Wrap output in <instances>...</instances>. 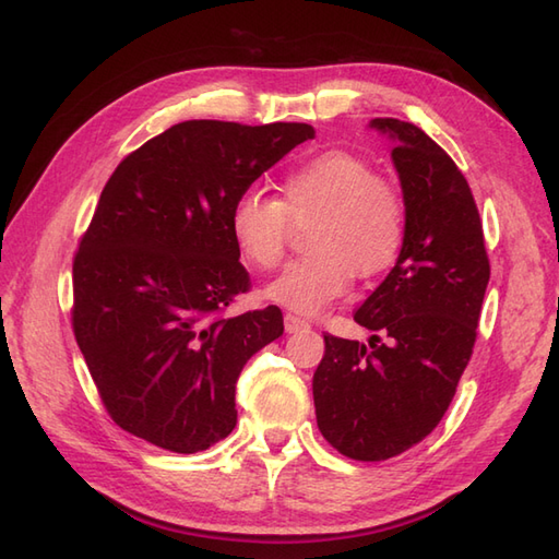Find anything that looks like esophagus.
<instances>
[{
    "mask_svg": "<svg viewBox=\"0 0 559 559\" xmlns=\"http://www.w3.org/2000/svg\"><path fill=\"white\" fill-rule=\"evenodd\" d=\"M309 323L305 319L295 317V313H285V333H299V331H307Z\"/></svg>",
    "mask_w": 559,
    "mask_h": 559,
    "instance_id": "esophagus-1",
    "label": "esophagus"
}]
</instances>
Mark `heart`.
<instances>
[{"instance_id": "heart-1", "label": "heart", "mask_w": 559, "mask_h": 559, "mask_svg": "<svg viewBox=\"0 0 559 559\" xmlns=\"http://www.w3.org/2000/svg\"><path fill=\"white\" fill-rule=\"evenodd\" d=\"M281 198L246 193L231 207V236L242 260L274 269L290 228L305 226V250L271 281L264 295L295 313H319L349 288L352 274L364 281L390 271L406 240V203L390 179L349 151L307 157L278 183Z\"/></svg>"}]
</instances>
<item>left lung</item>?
Listing matches in <instances>:
<instances>
[{"instance_id":"left-lung-1","label":"left lung","mask_w":559,"mask_h":559,"mask_svg":"<svg viewBox=\"0 0 559 559\" xmlns=\"http://www.w3.org/2000/svg\"><path fill=\"white\" fill-rule=\"evenodd\" d=\"M370 127L394 141L406 240L354 313L378 335L366 347L325 333L311 382L321 435L364 463L408 451L439 425L475 347L491 274L475 198L449 153L411 122Z\"/></svg>"}]
</instances>
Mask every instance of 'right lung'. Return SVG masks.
<instances>
[{
    "label": "right lung",
    "instance_id": "obj_1",
    "mask_svg": "<svg viewBox=\"0 0 559 559\" xmlns=\"http://www.w3.org/2000/svg\"><path fill=\"white\" fill-rule=\"evenodd\" d=\"M305 122L186 120L112 171L73 262V331L124 432L198 453L236 427V382L283 335L278 307L224 317L250 276L231 207L297 143Z\"/></svg>",
    "mask_w": 559,
    "mask_h": 559
}]
</instances>
